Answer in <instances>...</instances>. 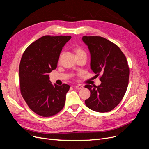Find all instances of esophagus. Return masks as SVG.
<instances>
[{
    "mask_svg": "<svg viewBox=\"0 0 149 149\" xmlns=\"http://www.w3.org/2000/svg\"><path fill=\"white\" fill-rule=\"evenodd\" d=\"M75 88L77 89H82L83 88V86L81 84H78L75 86Z\"/></svg>",
    "mask_w": 149,
    "mask_h": 149,
    "instance_id": "34e87169",
    "label": "esophagus"
}]
</instances>
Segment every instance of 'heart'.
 I'll return each mask as SVG.
<instances>
[{"mask_svg": "<svg viewBox=\"0 0 149 149\" xmlns=\"http://www.w3.org/2000/svg\"><path fill=\"white\" fill-rule=\"evenodd\" d=\"M74 52L76 53V56H79V55H86V53L84 51L82 48H81L79 47H76L74 49Z\"/></svg>", "mask_w": 149, "mask_h": 149, "instance_id": "obj_1", "label": "heart"}]
</instances>
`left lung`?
I'll list each match as a JSON object with an SVG mask.
<instances>
[{
    "instance_id": "obj_1",
    "label": "left lung",
    "mask_w": 149,
    "mask_h": 149,
    "mask_svg": "<svg viewBox=\"0 0 149 149\" xmlns=\"http://www.w3.org/2000/svg\"><path fill=\"white\" fill-rule=\"evenodd\" d=\"M83 42L91 55L90 66L96 76L101 75L100 85H85L91 94L85 100L86 106L94 111L112 110L123 100L127 90L129 68L124 53L116 44L99 36H84Z\"/></svg>"
}]
</instances>
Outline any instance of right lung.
Returning <instances> with one entry per match:
<instances>
[{
	"label": "right lung",
	"mask_w": 149,
	"mask_h": 149,
	"mask_svg": "<svg viewBox=\"0 0 149 149\" xmlns=\"http://www.w3.org/2000/svg\"><path fill=\"white\" fill-rule=\"evenodd\" d=\"M71 36H43L30 44L19 66L22 96L30 109L43 117L59 112L65 106L70 86L52 84L49 73L56 68L62 48Z\"/></svg>",
	"instance_id": "add662e5"
}]
</instances>
